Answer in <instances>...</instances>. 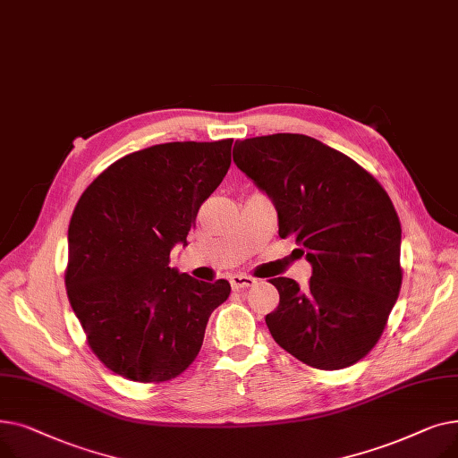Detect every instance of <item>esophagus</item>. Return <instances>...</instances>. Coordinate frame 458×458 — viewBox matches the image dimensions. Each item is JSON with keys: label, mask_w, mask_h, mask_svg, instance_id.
Wrapping results in <instances>:
<instances>
[{"label": "esophagus", "mask_w": 458, "mask_h": 458, "mask_svg": "<svg viewBox=\"0 0 458 458\" xmlns=\"http://www.w3.org/2000/svg\"><path fill=\"white\" fill-rule=\"evenodd\" d=\"M230 284H232L233 292H242V290H249V287H252L256 284V280L247 275H233L230 278Z\"/></svg>", "instance_id": "34e87169"}]
</instances>
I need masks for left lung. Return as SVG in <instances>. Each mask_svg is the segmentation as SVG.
I'll return each mask as SVG.
<instances>
[{"mask_svg":"<svg viewBox=\"0 0 458 458\" xmlns=\"http://www.w3.org/2000/svg\"><path fill=\"white\" fill-rule=\"evenodd\" d=\"M233 163L271 199L278 235L311 266L285 276L266 316L273 340L318 369H344L378 342L401 290V225L380 183L345 154L299 133L235 140Z\"/></svg>","mask_w":458,"mask_h":458,"instance_id":"1","label":"left lung"}]
</instances>
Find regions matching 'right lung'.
Here are the masks:
<instances>
[{
    "label": "right lung",
    "mask_w": 458,
    "mask_h": 458,
    "mask_svg": "<svg viewBox=\"0 0 458 458\" xmlns=\"http://www.w3.org/2000/svg\"><path fill=\"white\" fill-rule=\"evenodd\" d=\"M232 139L165 142L124 156L78 200L68 226L66 293L90 349L116 375L171 380L197 358L228 280L168 267L202 202L230 168Z\"/></svg>",
    "instance_id": "add662e5"
}]
</instances>
